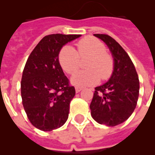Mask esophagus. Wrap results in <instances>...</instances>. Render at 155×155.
<instances>
[{
    "mask_svg": "<svg viewBox=\"0 0 155 155\" xmlns=\"http://www.w3.org/2000/svg\"><path fill=\"white\" fill-rule=\"evenodd\" d=\"M83 88L82 87H75V92H80L81 90H82Z\"/></svg>",
    "mask_w": 155,
    "mask_h": 155,
    "instance_id": "1",
    "label": "esophagus"
}]
</instances>
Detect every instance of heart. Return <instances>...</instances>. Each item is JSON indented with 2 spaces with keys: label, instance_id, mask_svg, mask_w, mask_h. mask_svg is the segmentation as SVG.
Instances as JSON below:
<instances>
[{
  "label": "heart",
  "instance_id": "b5f03b06",
  "mask_svg": "<svg viewBox=\"0 0 155 155\" xmlns=\"http://www.w3.org/2000/svg\"><path fill=\"white\" fill-rule=\"evenodd\" d=\"M78 53L70 46L61 49L58 60L64 71L74 75L80 68V58H88L85 63L87 70L78 72L71 79L73 84L89 86L96 84L100 80H107L113 71V57L105 51V47L100 40L93 37H85L76 43Z\"/></svg>",
  "mask_w": 155,
  "mask_h": 155
}]
</instances>
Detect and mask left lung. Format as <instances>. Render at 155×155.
<instances>
[{
    "instance_id": "1",
    "label": "left lung",
    "mask_w": 155,
    "mask_h": 155,
    "mask_svg": "<svg viewBox=\"0 0 155 155\" xmlns=\"http://www.w3.org/2000/svg\"><path fill=\"white\" fill-rule=\"evenodd\" d=\"M106 43L114 59V68L108 82L95 87L90 104L96 121L107 126L120 125L130 117L137 105L139 80L131 58L115 39L108 35L95 34Z\"/></svg>"
}]
</instances>
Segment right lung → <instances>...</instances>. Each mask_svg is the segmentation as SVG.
Segmentation results:
<instances>
[{
    "instance_id": "1",
    "label": "right lung",
    "mask_w": 155,
    "mask_h": 155,
    "mask_svg": "<svg viewBox=\"0 0 155 155\" xmlns=\"http://www.w3.org/2000/svg\"><path fill=\"white\" fill-rule=\"evenodd\" d=\"M80 36L47 35L26 61L21 81V94L28 119L38 130L51 131L68 120L75 90L63 73L58 54L63 46Z\"/></svg>"
}]
</instances>
